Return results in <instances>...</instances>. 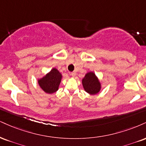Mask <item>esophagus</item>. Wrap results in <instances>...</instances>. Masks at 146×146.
Listing matches in <instances>:
<instances>
[{
    "label": "esophagus",
    "mask_w": 146,
    "mask_h": 146,
    "mask_svg": "<svg viewBox=\"0 0 146 146\" xmlns=\"http://www.w3.org/2000/svg\"><path fill=\"white\" fill-rule=\"evenodd\" d=\"M71 75L73 77V78H75V77L76 76V73H75V72H72L71 73Z\"/></svg>",
    "instance_id": "obj_1"
}]
</instances>
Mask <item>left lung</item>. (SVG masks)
I'll use <instances>...</instances> for the list:
<instances>
[{
    "label": "left lung",
    "instance_id": "obj_1",
    "mask_svg": "<svg viewBox=\"0 0 146 146\" xmlns=\"http://www.w3.org/2000/svg\"><path fill=\"white\" fill-rule=\"evenodd\" d=\"M84 90L90 95L97 94L101 90V82L93 71L88 72L82 80Z\"/></svg>",
    "mask_w": 146,
    "mask_h": 146
}]
</instances>
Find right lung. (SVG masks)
<instances>
[{"instance_id":"right-lung-1","label":"right lung","mask_w":146,"mask_h":146,"mask_svg":"<svg viewBox=\"0 0 146 146\" xmlns=\"http://www.w3.org/2000/svg\"><path fill=\"white\" fill-rule=\"evenodd\" d=\"M62 78V73L56 68H52L44 76L37 79L38 86L45 93L53 94L58 90Z\"/></svg>"}]
</instances>
